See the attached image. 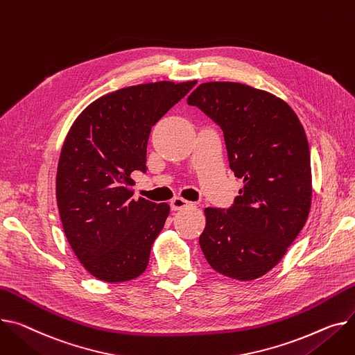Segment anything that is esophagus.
<instances>
[{
  "label": "esophagus",
  "instance_id": "1",
  "mask_svg": "<svg viewBox=\"0 0 355 355\" xmlns=\"http://www.w3.org/2000/svg\"><path fill=\"white\" fill-rule=\"evenodd\" d=\"M171 209L173 211H178V209H184V208H187V207H191L193 204L190 202V201H187V200H184V198H181V197H175L174 200H171Z\"/></svg>",
  "mask_w": 355,
  "mask_h": 355
}]
</instances>
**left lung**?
Masks as SVG:
<instances>
[{
    "instance_id": "left-lung-1",
    "label": "left lung",
    "mask_w": 355,
    "mask_h": 355,
    "mask_svg": "<svg viewBox=\"0 0 355 355\" xmlns=\"http://www.w3.org/2000/svg\"><path fill=\"white\" fill-rule=\"evenodd\" d=\"M187 103L221 127L230 168L243 180L232 207L204 209L200 247L208 264L228 278L263 277L286 255L310 214L304 127L284 100L241 83L200 84Z\"/></svg>"
}]
</instances>
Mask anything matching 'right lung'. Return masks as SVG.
<instances>
[{"mask_svg":"<svg viewBox=\"0 0 355 355\" xmlns=\"http://www.w3.org/2000/svg\"><path fill=\"white\" fill-rule=\"evenodd\" d=\"M196 84L158 81L105 94L65 137L57 168L60 217L80 263L101 281H130L148 266L170 205L134 200L131 174L146 173L151 128Z\"/></svg>","mask_w":355,"mask_h":355,"instance_id":"right-lung-1","label":"right lung"}]
</instances>
